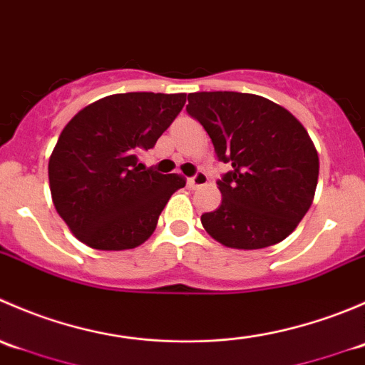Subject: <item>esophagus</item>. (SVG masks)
<instances>
[{"label": "esophagus", "mask_w": 365, "mask_h": 365, "mask_svg": "<svg viewBox=\"0 0 365 365\" xmlns=\"http://www.w3.org/2000/svg\"><path fill=\"white\" fill-rule=\"evenodd\" d=\"M206 182H208V178H206L205 173L203 171H197L196 175L190 176V178H189V187H192V189H197V187L206 185Z\"/></svg>", "instance_id": "obj_1"}]
</instances>
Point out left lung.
I'll return each mask as SVG.
<instances>
[{
    "mask_svg": "<svg viewBox=\"0 0 365 365\" xmlns=\"http://www.w3.org/2000/svg\"><path fill=\"white\" fill-rule=\"evenodd\" d=\"M187 113L208 132L231 171L217 182L222 203L203 213L206 233L231 249L279 244L311 208L318 152L304 125L268 98L237 91L189 93Z\"/></svg>",
    "mask_w": 365,
    "mask_h": 365,
    "instance_id": "8db88e82",
    "label": "left lung"
}]
</instances>
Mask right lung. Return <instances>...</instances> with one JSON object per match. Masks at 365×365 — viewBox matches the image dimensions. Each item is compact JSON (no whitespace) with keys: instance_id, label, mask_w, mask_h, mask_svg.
I'll return each instance as SVG.
<instances>
[{"instance_id":"1","label":"right lung","mask_w":365,"mask_h":365,"mask_svg":"<svg viewBox=\"0 0 365 365\" xmlns=\"http://www.w3.org/2000/svg\"><path fill=\"white\" fill-rule=\"evenodd\" d=\"M185 93H118L81 109L49 159L53 203L83 244L125 251L148 240L178 175L146 169L139 153L155 146L185 106Z\"/></svg>"}]
</instances>
